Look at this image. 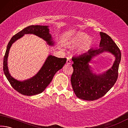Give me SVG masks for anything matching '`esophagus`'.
<instances>
[{
	"label": "esophagus",
	"instance_id": "obj_1",
	"mask_svg": "<svg viewBox=\"0 0 128 128\" xmlns=\"http://www.w3.org/2000/svg\"><path fill=\"white\" fill-rule=\"evenodd\" d=\"M66 64L68 65H69L71 64V61H70V59H69V58H67V60H66Z\"/></svg>",
	"mask_w": 128,
	"mask_h": 128
}]
</instances>
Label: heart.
Masks as SVG:
<instances>
[{
    "instance_id": "1",
    "label": "heart",
    "mask_w": 128,
    "mask_h": 128,
    "mask_svg": "<svg viewBox=\"0 0 128 128\" xmlns=\"http://www.w3.org/2000/svg\"><path fill=\"white\" fill-rule=\"evenodd\" d=\"M93 39L82 32H77L66 39V44L70 48L76 47L77 54L85 53L89 50L93 44Z\"/></svg>"
}]
</instances>
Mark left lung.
<instances>
[{
  "label": "left lung",
  "mask_w": 128,
  "mask_h": 128,
  "mask_svg": "<svg viewBox=\"0 0 128 128\" xmlns=\"http://www.w3.org/2000/svg\"><path fill=\"white\" fill-rule=\"evenodd\" d=\"M101 40L98 49H91L88 52L73 57V72L71 84L77 97L85 100H94L103 96L113 87L118 77L121 52L112 39L100 32ZM104 52L111 53L116 57L112 68L102 74L92 73L89 64L93 58Z\"/></svg>",
  "instance_id": "1"
}]
</instances>
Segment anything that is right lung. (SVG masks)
Returning a JSON list of instances; mask_svg holds the SVG:
<instances>
[{"mask_svg":"<svg viewBox=\"0 0 128 128\" xmlns=\"http://www.w3.org/2000/svg\"><path fill=\"white\" fill-rule=\"evenodd\" d=\"M34 34L44 40L49 46H54V42L50 34L48 26L30 25L24 28L13 36L8 43L3 59V71L8 81L15 90L22 95L31 96L40 94L45 90L50 84L55 73L66 64V59L49 55L39 72L31 78L22 81L14 78L9 73L7 66L9 51L15 41L22 37L24 34Z\"/></svg>","mask_w":128,"mask_h":128,"instance_id":"right-lung-1","label":"right lung"}]
</instances>
